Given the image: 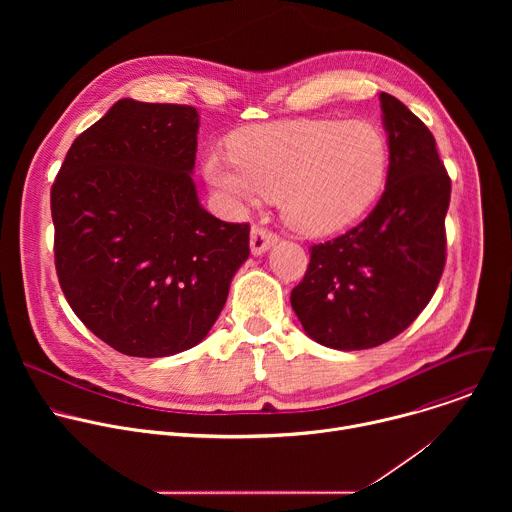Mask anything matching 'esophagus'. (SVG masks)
Listing matches in <instances>:
<instances>
[{
  "instance_id": "1",
  "label": "esophagus",
  "mask_w": 512,
  "mask_h": 512,
  "mask_svg": "<svg viewBox=\"0 0 512 512\" xmlns=\"http://www.w3.org/2000/svg\"><path fill=\"white\" fill-rule=\"evenodd\" d=\"M277 243V235L263 229V227H253L251 229V253L253 255H263Z\"/></svg>"
}]
</instances>
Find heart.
<instances>
[{"label": "heart", "instance_id": "obj_1", "mask_svg": "<svg viewBox=\"0 0 512 512\" xmlns=\"http://www.w3.org/2000/svg\"><path fill=\"white\" fill-rule=\"evenodd\" d=\"M231 150L208 152V184L237 204L281 198L285 223L308 237L356 223L379 198L389 170V141L371 121L259 125L239 133Z\"/></svg>", "mask_w": 512, "mask_h": 512}]
</instances>
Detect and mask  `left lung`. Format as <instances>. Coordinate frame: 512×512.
<instances>
[{"label": "left lung", "instance_id": "8db88e82", "mask_svg": "<svg viewBox=\"0 0 512 512\" xmlns=\"http://www.w3.org/2000/svg\"><path fill=\"white\" fill-rule=\"evenodd\" d=\"M389 172L360 225L314 245L291 291L306 334L336 350H364L401 334L429 304L446 265L452 182L425 123L381 93Z\"/></svg>", "mask_w": 512, "mask_h": 512}]
</instances>
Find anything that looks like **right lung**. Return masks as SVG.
I'll use <instances>...</instances> for the list:
<instances>
[{
	"instance_id": "add662e5",
	"label": "right lung",
	"mask_w": 512,
	"mask_h": 512,
	"mask_svg": "<svg viewBox=\"0 0 512 512\" xmlns=\"http://www.w3.org/2000/svg\"><path fill=\"white\" fill-rule=\"evenodd\" d=\"M194 107L117 101L52 184L54 261L72 312L111 348L162 358L196 346L249 257V225L202 208Z\"/></svg>"
}]
</instances>
